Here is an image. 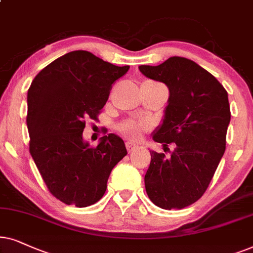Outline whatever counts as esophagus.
Instances as JSON below:
<instances>
[{
    "instance_id": "esophagus-1",
    "label": "esophagus",
    "mask_w": 253,
    "mask_h": 253,
    "mask_svg": "<svg viewBox=\"0 0 253 253\" xmlns=\"http://www.w3.org/2000/svg\"><path fill=\"white\" fill-rule=\"evenodd\" d=\"M126 147H127V150H128V153H130V151H133L134 149H136V148H137L136 144L133 143V142H127Z\"/></svg>"
}]
</instances>
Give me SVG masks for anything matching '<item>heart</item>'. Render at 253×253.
Segmentation results:
<instances>
[{"mask_svg": "<svg viewBox=\"0 0 253 253\" xmlns=\"http://www.w3.org/2000/svg\"><path fill=\"white\" fill-rule=\"evenodd\" d=\"M146 125L142 123H133V121H129V123H126L121 127V130L126 134L127 136L130 137V139H139L141 136V133L144 128Z\"/></svg>", "mask_w": 253, "mask_h": 253, "instance_id": "b5f03b06", "label": "heart"}]
</instances>
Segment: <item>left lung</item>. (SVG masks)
Wrapping results in <instances>:
<instances>
[{"label":"left lung","instance_id":"1","mask_svg":"<svg viewBox=\"0 0 253 253\" xmlns=\"http://www.w3.org/2000/svg\"><path fill=\"white\" fill-rule=\"evenodd\" d=\"M148 79L169 87L168 106L153 139L174 149L150 150L144 176L149 199L163 210H181L200 199L225 150L230 105L223 85L192 60L172 56L158 66H140Z\"/></svg>","mask_w":253,"mask_h":253}]
</instances>
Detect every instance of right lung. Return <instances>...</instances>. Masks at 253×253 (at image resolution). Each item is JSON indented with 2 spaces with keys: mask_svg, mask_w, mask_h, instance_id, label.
<instances>
[{
  "mask_svg": "<svg viewBox=\"0 0 253 253\" xmlns=\"http://www.w3.org/2000/svg\"><path fill=\"white\" fill-rule=\"evenodd\" d=\"M86 50L54 60L28 91L30 153L56 199L76 207L96 204L107 179L127 155L121 137L107 134L97 147L83 139L85 119H97L114 81L128 72Z\"/></svg>",
  "mask_w": 253,
  "mask_h": 253,
  "instance_id": "add662e5",
  "label": "right lung"
}]
</instances>
